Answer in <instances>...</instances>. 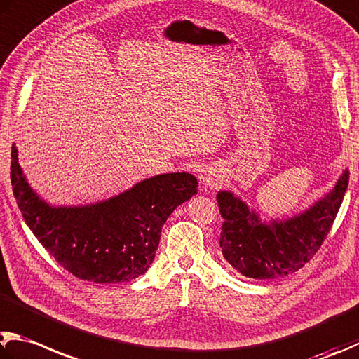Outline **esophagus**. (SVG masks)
Listing matches in <instances>:
<instances>
[{"label": "esophagus", "mask_w": 359, "mask_h": 359, "mask_svg": "<svg viewBox=\"0 0 359 359\" xmlns=\"http://www.w3.org/2000/svg\"><path fill=\"white\" fill-rule=\"evenodd\" d=\"M201 184L204 187H213L215 185V174L210 171V169H204L199 175Z\"/></svg>", "instance_id": "34e87169"}]
</instances>
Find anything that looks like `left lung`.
Instances as JSON below:
<instances>
[{"instance_id":"left-lung-1","label":"left lung","mask_w":359,"mask_h":359,"mask_svg":"<svg viewBox=\"0 0 359 359\" xmlns=\"http://www.w3.org/2000/svg\"><path fill=\"white\" fill-rule=\"evenodd\" d=\"M348 187L345 169L333 190L289 219L262 221L231 191L217 194L223 217L219 246L238 273L252 279H276L298 271L316 256L342 204Z\"/></svg>"}]
</instances>
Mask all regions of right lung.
Listing matches in <instances>:
<instances>
[{"mask_svg": "<svg viewBox=\"0 0 359 359\" xmlns=\"http://www.w3.org/2000/svg\"><path fill=\"white\" fill-rule=\"evenodd\" d=\"M11 184L23 219L45 250L74 276L99 284L128 283L144 275L168 217L198 193L194 175L171 172L141 180L97 204L51 207L26 182L15 144Z\"/></svg>", "mask_w": 359, "mask_h": 359, "instance_id": "1", "label": "right lung"}]
</instances>
